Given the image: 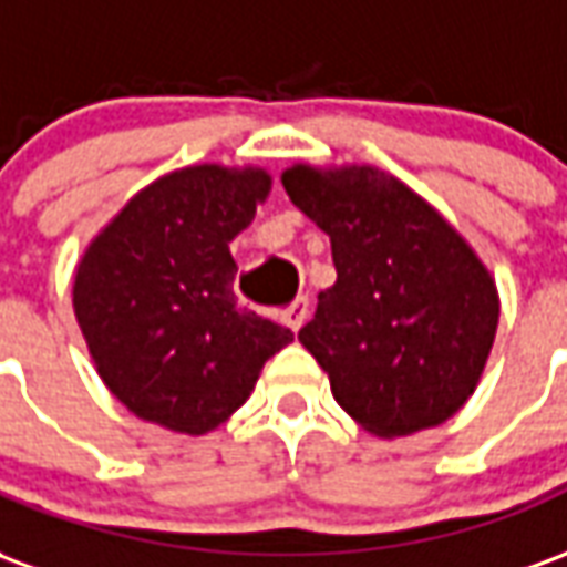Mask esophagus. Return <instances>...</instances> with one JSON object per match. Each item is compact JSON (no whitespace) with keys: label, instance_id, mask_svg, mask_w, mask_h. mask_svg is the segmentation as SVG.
<instances>
[{"label":"esophagus","instance_id":"34e87169","mask_svg":"<svg viewBox=\"0 0 567 567\" xmlns=\"http://www.w3.org/2000/svg\"><path fill=\"white\" fill-rule=\"evenodd\" d=\"M307 316H309V300L307 297H297L295 303H291V307L285 309L282 316H279V321H282L285 328H291V331H300V328H303V321H307Z\"/></svg>","mask_w":567,"mask_h":567}]
</instances>
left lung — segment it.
Wrapping results in <instances>:
<instances>
[{"label":"left lung","mask_w":567,"mask_h":567,"mask_svg":"<svg viewBox=\"0 0 567 567\" xmlns=\"http://www.w3.org/2000/svg\"><path fill=\"white\" fill-rule=\"evenodd\" d=\"M282 185L331 236L337 282L297 337L337 404L380 437L446 422L474 394L498 328L486 267L425 199L373 166H295Z\"/></svg>","instance_id":"1"}]
</instances>
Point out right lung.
I'll return each instance as SVG.
<instances>
[{
    "mask_svg": "<svg viewBox=\"0 0 567 567\" xmlns=\"http://www.w3.org/2000/svg\"><path fill=\"white\" fill-rule=\"evenodd\" d=\"M270 190L264 169L187 166L96 236L72 303L103 382L140 419L206 434L246 404L295 333L236 307L230 239Z\"/></svg>",
    "mask_w": 567,
    "mask_h": 567,
    "instance_id": "1",
    "label": "right lung"
}]
</instances>
